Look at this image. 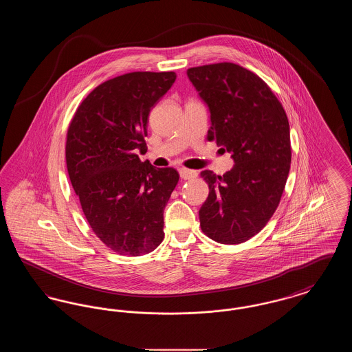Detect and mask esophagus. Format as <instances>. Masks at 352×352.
Masks as SVG:
<instances>
[{"instance_id":"34e87169","label":"esophagus","mask_w":352,"mask_h":352,"mask_svg":"<svg viewBox=\"0 0 352 352\" xmlns=\"http://www.w3.org/2000/svg\"><path fill=\"white\" fill-rule=\"evenodd\" d=\"M179 175L182 179H194L197 177V171L190 170V168H179Z\"/></svg>"}]
</instances>
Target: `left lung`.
Masks as SVG:
<instances>
[{
    "instance_id": "8db88e82",
    "label": "left lung",
    "mask_w": 352,
    "mask_h": 352,
    "mask_svg": "<svg viewBox=\"0 0 352 352\" xmlns=\"http://www.w3.org/2000/svg\"><path fill=\"white\" fill-rule=\"evenodd\" d=\"M187 76L210 108L208 140L234 161L224 175L201 173L210 188L201 231L220 244H240L267 226L281 201L292 162L287 116L268 84L239 65L188 68Z\"/></svg>"
}]
</instances>
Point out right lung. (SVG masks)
<instances>
[{"mask_svg": "<svg viewBox=\"0 0 352 352\" xmlns=\"http://www.w3.org/2000/svg\"><path fill=\"white\" fill-rule=\"evenodd\" d=\"M175 72L135 71L98 85L68 125L66 162L84 217L121 256L154 251L164 240V210L179 181L175 168L142 162L151 108Z\"/></svg>", "mask_w": 352, "mask_h": 352, "instance_id": "add662e5", "label": "right lung"}]
</instances>
